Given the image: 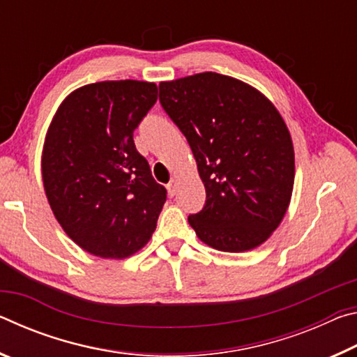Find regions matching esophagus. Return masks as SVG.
Wrapping results in <instances>:
<instances>
[{
  "label": "esophagus",
  "mask_w": 357,
  "mask_h": 357,
  "mask_svg": "<svg viewBox=\"0 0 357 357\" xmlns=\"http://www.w3.org/2000/svg\"><path fill=\"white\" fill-rule=\"evenodd\" d=\"M167 189H168V193H170V197H174V195H176V190H178V181H176V179H172L170 183L167 184Z\"/></svg>",
  "instance_id": "esophagus-1"
}]
</instances>
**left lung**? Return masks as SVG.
<instances>
[{"label": "left lung", "instance_id": "8db88e82", "mask_svg": "<svg viewBox=\"0 0 357 357\" xmlns=\"http://www.w3.org/2000/svg\"><path fill=\"white\" fill-rule=\"evenodd\" d=\"M159 100L189 142L206 189L203 209L189 215L197 236L222 252L263 244L294 184L291 135L273 102L215 72L162 82Z\"/></svg>", "mask_w": 357, "mask_h": 357}]
</instances>
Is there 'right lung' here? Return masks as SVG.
Here are the masks:
<instances>
[{
    "label": "right lung",
    "instance_id": "1",
    "mask_svg": "<svg viewBox=\"0 0 357 357\" xmlns=\"http://www.w3.org/2000/svg\"><path fill=\"white\" fill-rule=\"evenodd\" d=\"M155 100V83H91L63 100L48 128L47 200L66 234L96 257L134 255L155 229L167 190L134 143Z\"/></svg>",
    "mask_w": 357,
    "mask_h": 357
}]
</instances>
